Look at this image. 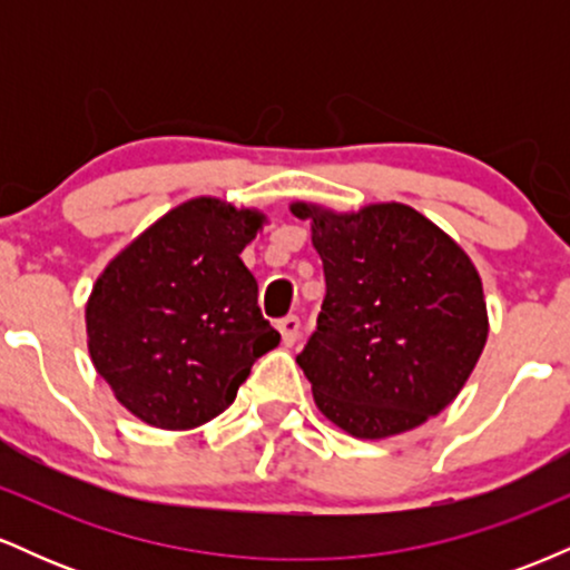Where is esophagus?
<instances>
[{
  "label": "esophagus",
  "instance_id": "obj_1",
  "mask_svg": "<svg viewBox=\"0 0 570 570\" xmlns=\"http://www.w3.org/2000/svg\"><path fill=\"white\" fill-rule=\"evenodd\" d=\"M278 332H281V340H284V345L289 348V345L297 343V337H299V318L297 316L281 318Z\"/></svg>",
  "mask_w": 570,
  "mask_h": 570
}]
</instances>
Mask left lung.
I'll use <instances>...</instances> for the list:
<instances>
[{"mask_svg":"<svg viewBox=\"0 0 570 570\" xmlns=\"http://www.w3.org/2000/svg\"><path fill=\"white\" fill-rule=\"evenodd\" d=\"M311 219L326 297L297 364L316 407L356 440H385L440 415L461 394L488 340L482 278L469 254L404 203Z\"/></svg>","mask_w":570,"mask_h":570,"instance_id":"1","label":"left lung"}]
</instances>
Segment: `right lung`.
Masks as SVG:
<instances>
[{
  "label": "right lung",
  "instance_id": "right-lung-1",
  "mask_svg": "<svg viewBox=\"0 0 570 570\" xmlns=\"http://www.w3.org/2000/svg\"><path fill=\"white\" fill-rule=\"evenodd\" d=\"M265 214L193 198L136 235L104 267L85 305L88 351L130 415L198 429L235 402L252 364L281 335L257 305L240 252Z\"/></svg>",
  "mask_w": 570,
  "mask_h": 570
}]
</instances>
